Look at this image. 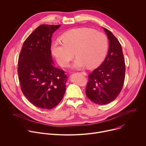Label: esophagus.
Masks as SVG:
<instances>
[{"mask_svg":"<svg viewBox=\"0 0 146 146\" xmlns=\"http://www.w3.org/2000/svg\"><path fill=\"white\" fill-rule=\"evenodd\" d=\"M80 74H82L83 75H84V76H85V75H86V72H79Z\"/></svg>","mask_w":146,"mask_h":146,"instance_id":"34e87169","label":"esophagus"}]
</instances>
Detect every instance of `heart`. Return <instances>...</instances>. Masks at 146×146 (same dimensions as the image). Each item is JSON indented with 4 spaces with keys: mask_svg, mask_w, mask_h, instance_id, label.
I'll use <instances>...</instances> for the list:
<instances>
[{
    "mask_svg": "<svg viewBox=\"0 0 146 146\" xmlns=\"http://www.w3.org/2000/svg\"><path fill=\"white\" fill-rule=\"evenodd\" d=\"M63 42L55 41L52 47V53L61 67H66L74 57L77 59L72 67L80 68L87 66L94 68L104 60L108 42L106 35L88 28L70 30L62 36Z\"/></svg>",
    "mask_w": 146,
    "mask_h": 146,
    "instance_id": "b5f03b06",
    "label": "heart"
}]
</instances>
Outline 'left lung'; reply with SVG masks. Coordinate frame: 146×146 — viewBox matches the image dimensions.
<instances>
[{"label":"left lung","mask_w":146,"mask_h":146,"mask_svg":"<svg viewBox=\"0 0 146 146\" xmlns=\"http://www.w3.org/2000/svg\"><path fill=\"white\" fill-rule=\"evenodd\" d=\"M109 40L108 54L100 66L88 76L86 94L93 103L104 105L114 100L125 80V63L122 48L112 32L103 28Z\"/></svg>","instance_id":"1"}]
</instances>
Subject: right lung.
I'll list each match as a JSON object with an SVG mask.
<instances>
[{"label":"right lung","instance_id":"add662e5","mask_svg":"<svg viewBox=\"0 0 146 146\" xmlns=\"http://www.w3.org/2000/svg\"><path fill=\"white\" fill-rule=\"evenodd\" d=\"M60 25L43 24L24 41L18 61L21 89L28 101L36 107L50 110L62 100L67 76L54 66L52 36Z\"/></svg>","mask_w":146,"mask_h":146}]
</instances>
